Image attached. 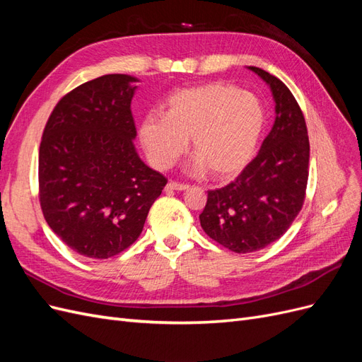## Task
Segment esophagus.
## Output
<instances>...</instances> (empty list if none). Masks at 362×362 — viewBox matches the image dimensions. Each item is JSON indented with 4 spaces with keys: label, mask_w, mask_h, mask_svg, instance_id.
Listing matches in <instances>:
<instances>
[{
    "label": "esophagus",
    "mask_w": 362,
    "mask_h": 362,
    "mask_svg": "<svg viewBox=\"0 0 362 362\" xmlns=\"http://www.w3.org/2000/svg\"><path fill=\"white\" fill-rule=\"evenodd\" d=\"M189 189V185H185V184H180V182H173V181H170V182H168V185H166V190L168 192H184V190H187Z\"/></svg>",
    "instance_id": "obj_1"
}]
</instances>
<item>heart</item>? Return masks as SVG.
Here are the masks:
<instances>
[{
    "instance_id": "b5f03b06",
    "label": "heart",
    "mask_w": 362,
    "mask_h": 362,
    "mask_svg": "<svg viewBox=\"0 0 362 362\" xmlns=\"http://www.w3.org/2000/svg\"><path fill=\"white\" fill-rule=\"evenodd\" d=\"M163 115H149L140 127V141L149 161L168 169L187 148L196 156L190 170H211L231 178L254 158L266 129V108L255 95L226 83L193 86L172 93Z\"/></svg>"
}]
</instances>
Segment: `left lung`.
I'll list each match as a JSON object with an SVG mask.
<instances>
[{
	"label": "left lung",
	"instance_id": "left-lung-1",
	"mask_svg": "<svg viewBox=\"0 0 362 362\" xmlns=\"http://www.w3.org/2000/svg\"><path fill=\"white\" fill-rule=\"evenodd\" d=\"M247 69L270 87L275 122L235 181L208 192L199 216L204 231L237 254L266 247L287 231L302 208L310 164L308 131L293 93L269 72Z\"/></svg>",
	"mask_w": 362,
	"mask_h": 362
}]
</instances>
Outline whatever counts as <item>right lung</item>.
<instances>
[{
	"label": "right lung",
	"mask_w": 362,
	"mask_h": 362,
	"mask_svg": "<svg viewBox=\"0 0 362 362\" xmlns=\"http://www.w3.org/2000/svg\"><path fill=\"white\" fill-rule=\"evenodd\" d=\"M137 83L108 74L78 86L59 101L43 131V216L64 245L87 258H110L133 245L168 182L134 146Z\"/></svg>",
	"instance_id": "right-lung-1"
}]
</instances>
